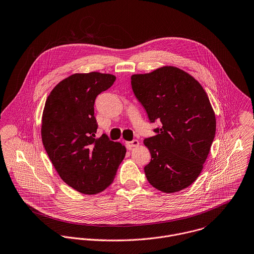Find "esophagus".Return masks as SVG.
<instances>
[{
	"mask_svg": "<svg viewBox=\"0 0 254 254\" xmlns=\"http://www.w3.org/2000/svg\"><path fill=\"white\" fill-rule=\"evenodd\" d=\"M137 146H139V141H138L137 139H134V140H132L131 142H127V147H128L129 149H132V148L137 147Z\"/></svg>",
	"mask_w": 254,
	"mask_h": 254,
	"instance_id": "esophagus-1",
	"label": "esophagus"
}]
</instances>
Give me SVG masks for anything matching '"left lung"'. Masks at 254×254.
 Instances as JSON below:
<instances>
[{
  "instance_id": "left-lung-1",
  "label": "left lung",
  "mask_w": 254,
  "mask_h": 254,
  "mask_svg": "<svg viewBox=\"0 0 254 254\" xmlns=\"http://www.w3.org/2000/svg\"><path fill=\"white\" fill-rule=\"evenodd\" d=\"M135 96L157 134L144 140L152 159L144 169L152 186L165 193L180 191L199 176L216 134V118L204 88L184 71L167 66L133 75Z\"/></svg>"
}]
</instances>
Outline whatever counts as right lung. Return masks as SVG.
Masks as SVG:
<instances>
[{"label":"right lung","instance_id":"add662e5","mask_svg":"<svg viewBox=\"0 0 254 254\" xmlns=\"http://www.w3.org/2000/svg\"><path fill=\"white\" fill-rule=\"evenodd\" d=\"M109 74H75L60 82L45 102L41 136L45 151L69 186L96 194L113 181L126 148L102 134L95 138L96 96L115 82Z\"/></svg>","mask_w":254,"mask_h":254}]
</instances>
